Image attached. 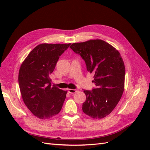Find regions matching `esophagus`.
Wrapping results in <instances>:
<instances>
[{
	"mask_svg": "<svg viewBox=\"0 0 150 150\" xmlns=\"http://www.w3.org/2000/svg\"><path fill=\"white\" fill-rule=\"evenodd\" d=\"M68 91H69V93L73 94V93L78 92V90L76 89H68Z\"/></svg>",
	"mask_w": 150,
	"mask_h": 150,
	"instance_id": "1",
	"label": "esophagus"
}]
</instances>
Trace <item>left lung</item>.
<instances>
[{
    "instance_id": "left-lung-1",
    "label": "left lung",
    "mask_w": 150,
    "mask_h": 150,
    "mask_svg": "<svg viewBox=\"0 0 150 150\" xmlns=\"http://www.w3.org/2000/svg\"><path fill=\"white\" fill-rule=\"evenodd\" d=\"M84 60L86 68L94 74L96 88L84 90L83 111L94 119L109 115L124 91L125 67L119 51L101 39L73 43L70 46Z\"/></svg>"
}]
</instances>
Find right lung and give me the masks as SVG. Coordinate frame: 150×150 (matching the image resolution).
<instances>
[{
	"mask_svg": "<svg viewBox=\"0 0 150 150\" xmlns=\"http://www.w3.org/2000/svg\"><path fill=\"white\" fill-rule=\"evenodd\" d=\"M69 44H40L33 49L22 63L19 84L25 106L39 119H49L61 110L67 91L51 86L50 75L59 56Z\"/></svg>",
	"mask_w": 150,
	"mask_h": 150,
	"instance_id": "right-lung-1",
	"label": "right lung"
}]
</instances>
